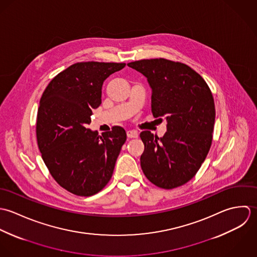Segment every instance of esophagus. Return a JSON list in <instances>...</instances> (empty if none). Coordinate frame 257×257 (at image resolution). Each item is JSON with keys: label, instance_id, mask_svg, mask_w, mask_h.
Returning a JSON list of instances; mask_svg holds the SVG:
<instances>
[{"label": "esophagus", "instance_id": "1", "mask_svg": "<svg viewBox=\"0 0 257 257\" xmlns=\"http://www.w3.org/2000/svg\"><path fill=\"white\" fill-rule=\"evenodd\" d=\"M127 136H128V138H138L139 133L135 130H128L127 131Z\"/></svg>", "mask_w": 257, "mask_h": 257}]
</instances>
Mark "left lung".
I'll use <instances>...</instances> for the list:
<instances>
[{
  "instance_id": "left-lung-1",
  "label": "left lung",
  "mask_w": 257,
  "mask_h": 257,
  "mask_svg": "<svg viewBox=\"0 0 257 257\" xmlns=\"http://www.w3.org/2000/svg\"><path fill=\"white\" fill-rule=\"evenodd\" d=\"M127 65L147 78L153 116L167 122L161 138L150 131L140 134L143 173L159 188L182 186L197 174L209 151L215 119L212 94L204 78L184 63L156 58Z\"/></svg>"
}]
</instances>
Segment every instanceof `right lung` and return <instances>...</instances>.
Listing matches in <instances>:
<instances>
[{
  "instance_id": "right-lung-1",
  "label": "right lung",
  "mask_w": 257,
  "mask_h": 257,
  "mask_svg": "<svg viewBox=\"0 0 257 257\" xmlns=\"http://www.w3.org/2000/svg\"><path fill=\"white\" fill-rule=\"evenodd\" d=\"M116 62H77L58 73L40 101L37 138L53 179L66 191L92 196L107 185L126 141L120 126L98 134L87 128L101 104L103 82L125 67Z\"/></svg>"
}]
</instances>
